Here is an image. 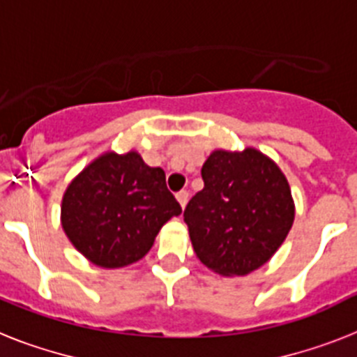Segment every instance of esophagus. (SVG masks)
<instances>
[{"label": "esophagus", "mask_w": 357, "mask_h": 357, "mask_svg": "<svg viewBox=\"0 0 357 357\" xmlns=\"http://www.w3.org/2000/svg\"><path fill=\"white\" fill-rule=\"evenodd\" d=\"M176 198H178L179 205H181V207L185 208V205H187V202H188V192H187V190H179V192L176 194Z\"/></svg>", "instance_id": "1"}]
</instances>
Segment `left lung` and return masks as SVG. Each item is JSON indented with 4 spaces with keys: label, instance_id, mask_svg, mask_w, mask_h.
Masks as SVG:
<instances>
[{
    "label": "left lung",
    "instance_id": "obj_1",
    "mask_svg": "<svg viewBox=\"0 0 357 357\" xmlns=\"http://www.w3.org/2000/svg\"><path fill=\"white\" fill-rule=\"evenodd\" d=\"M204 188L185 208L196 257L224 277L249 275L288 236L295 204L288 179L257 149L214 150L202 167Z\"/></svg>",
    "mask_w": 357,
    "mask_h": 357
}]
</instances>
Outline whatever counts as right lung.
Returning a JSON list of instances; mask_svg holds the SVG:
<instances>
[{"label": "right lung", "instance_id": "obj_1", "mask_svg": "<svg viewBox=\"0 0 357 357\" xmlns=\"http://www.w3.org/2000/svg\"><path fill=\"white\" fill-rule=\"evenodd\" d=\"M179 214L163 169L149 167L130 150L100 153L71 179L60 222L89 262L117 269L143 259L161 227Z\"/></svg>", "mask_w": 357, "mask_h": 357}]
</instances>
